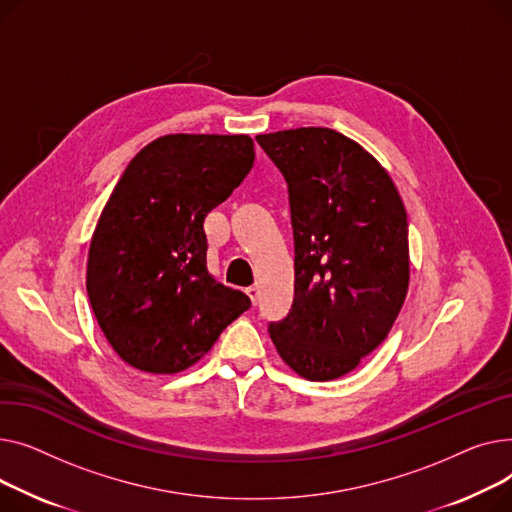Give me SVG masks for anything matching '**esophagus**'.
I'll return each instance as SVG.
<instances>
[{
    "label": "esophagus",
    "instance_id": "obj_1",
    "mask_svg": "<svg viewBox=\"0 0 512 512\" xmlns=\"http://www.w3.org/2000/svg\"><path fill=\"white\" fill-rule=\"evenodd\" d=\"M246 293L250 295V299H252V304L256 306V304H258V295H260V289H258L256 285H252V287H248V289H246Z\"/></svg>",
    "mask_w": 512,
    "mask_h": 512
}]
</instances>
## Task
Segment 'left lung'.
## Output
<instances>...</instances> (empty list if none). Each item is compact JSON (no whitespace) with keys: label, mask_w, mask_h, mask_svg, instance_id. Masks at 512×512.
Masks as SVG:
<instances>
[{"label":"left lung","mask_w":512,"mask_h":512,"mask_svg":"<svg viewBox=\"0 0 512 512\" xmlns=\"http://www.w3.org/2000/svg\"><path fill=\"white\" fill-rule=\"evenodd\" d=\"M256 140L287 182L295 244L293 304L268 335L302 378H341L386 339L403 308V200L386 169L337 130L295 128Z\"/></svg>","instance_id":"1"}]
</instances>
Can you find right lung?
<instances>
[{
	"label": "right lung",
	"instance_id": "right-lung-1",
	"mask_svg": "<svg viewBox=\"0 0 512 512\" xmlns=\"http://www.w3.org/2000/svg\"><path fill=\"white\" fill-rule=\"evenodd\" d=\"M246 134H167L130 161L88 250L86 291L113 351L148 374L194 366L250 297L206 268V215L254 165Z\"/></svg>",
	"mask_w": 512,
	"mask_h": 512
}]
</instances>
